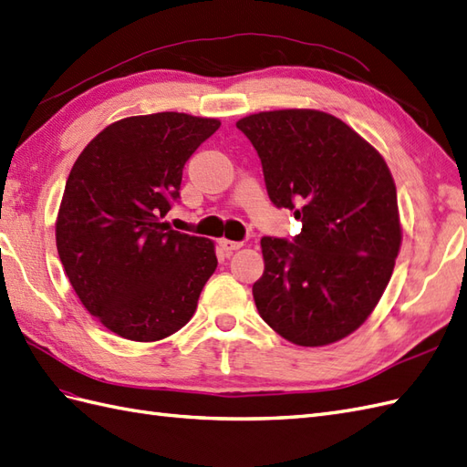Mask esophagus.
Here are the masks:
<instances>
[{
    "mask_svg": "<svg viewBox=\"0 0 467 467\" xmlns=\"http://www.w3.org/2000/svg\"><path fill=\"white\" fill-rule=\"evenodd\" d=\"M221 248L224 250V253H233V250H238L243 246V243H236V241H229V238H221L219 241Z\"/></svg>",
    "mask_w": 467,
    "mask_h": 467,
    "instance_id": "esophagus-1",
    "label": "esophagus"
}]
</instances>
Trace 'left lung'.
Returning <instances> with one entry per match:
<instances>
[{"label": "left lung", "mask_w": 467, "mask_h": 467, "mask_svg": "<svg viewBox=\"0 0 467 467\" xmlns=\"http://www.w3.org/2000/svg\"><path fill=\"white\" fill-rule=\"evenodd\" d=\"M268 197L294 211V243L260 241L265 274L253 285L260 317L294 345L351 336L385 294L402 244L397 185L375 146L321 110L244 116Z\"/></svg>", "instance_id": "left-lung-1"}]
</instances>
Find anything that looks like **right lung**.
<instances>
[{
	"label": "right lung",
	"instance_id": "right-lung-1",
	"mask_svg": "<svg viewBox=\"0 0 467 467\" xmlns=\"http://www.w3.org/2000/svg\"><path fill=\"white\" fill-rule=\"evenodd\" d=\"M219 126L183 112L128 116L92 138L68 173L55 221L58 258L82 306L119 337L173 336L217 270L211 238L161 219L185 161Z\"/></svg>",
	"mask_w": 467,
	"mask_h": 467
}]
</instances>
